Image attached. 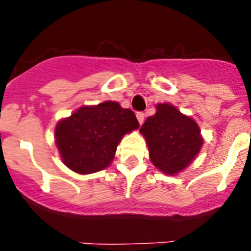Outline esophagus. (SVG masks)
<instances>
[{"instance_id":"34e87169","label":"esophagus","mask_w":251,"mask_h":251,"mask_svg":"<svg viewBox=\"0 0 251 251\" xmlns=\"http://www.w3.org/2000/svg\"><path fill=\"white\" fill-rule=\"evenodd\" d=\"M137 119H138L139 124H143V122H145V118H146V114L143 112H138L137 113Z\"/></svg>"}]
</instances>
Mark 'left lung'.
<instances>
[{
	"label": "left lung",
	"instance_id": "1",
	"mask_svg": "<svg viewBox=\"0 0 251 251\" xmlns=\"http://www.w3.org/2000/svg\"><path fill=\"white\" fill-rule=\"evenodd\" d=\"M156 114L148 117L139 132L147 142L150 158L161 172L176 175L185 170L202 147L196 122L172 104H157Z\"/></svg>",
	"mask_w": 251,
	"mask_h": 251
}]
</instances>
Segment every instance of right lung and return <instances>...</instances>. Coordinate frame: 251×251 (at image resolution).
<instances>
[{
  "mask_svg": "<svg viewBox=\"0 0 251 251\" xmlns=\"http://www.w3.org/2000/svg\"><path fill=\"white\" fill-rule=\"evenodd\" d=\"M138 127L132 110L104 101L81 106L61 119L55 128V143L64 165L76 174H94L112 163L124 134Z\"/></svg>",
  "mask_w": 251,
  "mask_h": 251,
  "instance_id": "1",
  "label": "right lung"
}]
</instances>
